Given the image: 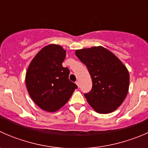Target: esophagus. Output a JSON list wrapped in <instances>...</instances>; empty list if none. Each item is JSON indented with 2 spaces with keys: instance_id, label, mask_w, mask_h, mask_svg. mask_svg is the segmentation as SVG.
Wrapping results in <instances>:
<instances>
[{
  "instance_id": "obj_1",
  "label": "esophagus",
  "mask_w": 148,
  "mask_h": 148,
  "mask_svg": "<svg viewBox=\"0 0 148 148\" xmlns=\"http://www.w3.org/2000/svg\"><path fill=\"white\" fill-rule=\"evenodd\" d=\"M75 83H76V84L77 85V86H78V87H79V82L78 81H77Z\"/></svg>"
}]
</instances>
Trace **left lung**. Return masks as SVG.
<instances>
[{"instance_id":"8db88e82","label":"left lung","mask_w":148,"mask_h":148,"mask_svg":"<svg viewBox=\"0 0 148 148\" xmlns=\"http://www.w3.org/2000/svg\"><path fill=\"white\" fill-rule=\"evenodd\" d=\"M75 54L86 65L92 77V89L84 94L87 102L98 113L114 112L127 95V69L114 53L102 46L79 49Z\"/></svg>"}]
</instances>
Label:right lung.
Returning a JSON list of instances; mask_svg holds the SVG:
<instances>
[{
	"label": "right lung",
	"mask_w": 148,
	"mask_h": 148,
	"mask_svg": "<svg viewBox=\"0 0 148 148\" xmlns=\"http://www.w3.org/2000/svg\"><path fill=\"white\" fill-rule=\"evenodd\" d=\"M65 57L66 51L62 46L49 44L36 55L26 71L28 94L46 112H53L62 108L77 88L69 79V69L62 66Z\"/></svg>",
	"instance_id": "obj_1"
}]
</instances>
